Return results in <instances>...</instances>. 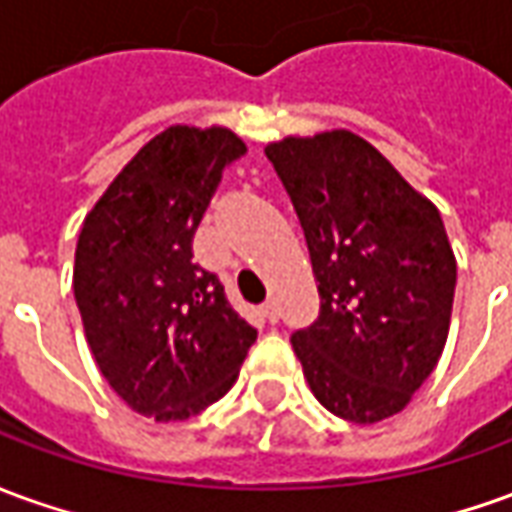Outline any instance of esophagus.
I'll list each match as a JSON object with an SVG mask.
<instances>
[{"instance_id": "1", "label": "esophagus", "mask_w": 512, "mask_h": 512, "mask_svg": "<svg viewBox=\"0 0 512 512\" xmlns=\"http://www.w3.org/2000/svg\"><path fill=\"white\" fill-rule=\"evenodd\" d=\"M260 313H263V318H266V321H271V324L280 318V310H277V305H274V302H266V305L260 307Z\"/></svg>"}]
</instances>
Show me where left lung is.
Here are the masks:
<instances>
[{
    "instance_id": "8db88e82",
    "label": "left lung",
    "mask_w": 512,
    "mask_h": 512,
    "mask_svg": "<svg viewBox=\"0 0 512 512\" xmlns=\"http://www.w3.org/2000/svg\"><path fill=\"white\" fill-rule=\"evenodd\" d=\"M305 230L321 313L293 352L321 405L355 424L402 413L441 360L457 263L441 213L349 130L266 146Z\"/></svg>"
}]
</instances>
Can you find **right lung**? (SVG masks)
Wrapping results in <instances>:
<instances>
[{"label":"right lung","instance_id":"add662e5","mask_svg":"<svg viewBox=\"0 0 512 512\" xmlns=\"http://www.w3.org/2000/svg\"><path fill=\"white\" fill-rule=\"evenodd\" d=\"M244 152L227 127H166L82 221L74 299L85 338L141 416L182 421L219 402L257 338L191 249L221 171Z\"/></svg>","mask_w":512,"mask_h":512}]
</instances>
